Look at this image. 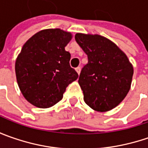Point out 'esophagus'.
<instances>
[{"instance_id":"esophagus-1","label":"esophagus","mask_w":148,"mask_h":148,"mask_svg":"<svg viewBox=\"0 0 148 148\" xmlns=\"http://www.w3.org/2000/svg\"><path fill=\"white\" fill-rule=\"evenodd\" d=\"M76 71L78 74H80V72H81V66H77V68H76Z\"/></svg>"}]
</instances>
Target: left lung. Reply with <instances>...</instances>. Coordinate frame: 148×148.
<instances>
[{
  "label": "left lung",
  "instance_id": "1",
  "mask_svg": "<svg viewBox=\"0 0 148 148\" xmlns=\"http://www.w3.org/2000/svg\"><path fill=\"white\" fill-rule=\"evenodd\" d=\"M75 39L88 57V63L82 67L78 80L84 100L94 110H110L129 91L133 66L127 56L106 38L77 34Z\"/></svg>",
  "mask_w": 148,
  "mask_h": 148
}]
</instances>
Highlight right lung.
I'll return each instance as SVG.
<instances>
[{"instance_id": "obj_1", "label": "right lung", "mask_w": 148, "mask_h": 148, "mask_svg": "<svg viewBox=\"0 0 148 148\" xmlns=\"http://www.w3.org/2000/svg\"><path fill=\"white\" fill-rule=\"evenodd\" d=\"M70 33L59 29L38 32L23 46L15 62L20 90L29 103L49 108L62 99L77 72L70 66L71 54L65 50Z\"/></svg>"}]
</instances>
